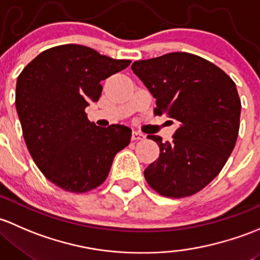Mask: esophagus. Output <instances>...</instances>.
<instances>
[{
	"instance_id": "obj_1",
	"label": "esophagus",
	"mask_w": 260,
	"mask_h": 260,
	"mask_svg": "<svg viewBox=\"0 0 260 260\" xmlns=\"http://www.w3.org/2000/svg\"><path fill=\"white\" fill-rule=\"evenodd\" d=\"M144 138H145V135L143 133H140V131H133V135H131L133 140H143Z\"/></svg>"
}]
</instances>
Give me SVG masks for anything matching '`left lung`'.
I'll use <instances>...</instances> for the list:
<instances>
[{
  "label": "left lung",
  "mask_w": 260,
  "mask_h": 260,
  "mask_svg": "<svg viewBox=\"0 0 260 260\" xmlns=\"http://www.w3.org/2000/svg\"><path fill=\"white\" fill-rule=\"evenodd\" d=\"M131 69L156 99L154 114L179 121L171 143L148 135L160 155L144 171L146 181L162 197L197 194L220 173L237 143L242 104L235 82L188 52L135 61Z\"/></svg>",
  "instance_id": "1"
}]
</instances>
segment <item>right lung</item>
<instances>
[{
    "label": "right lung",
    "instance_id": "right-lung-1",
    "mask_svg": "<svg viewBox=\"0 0 260 260\" xmlns=\"http://www.w3.org/2000/svg\"><path fill=\"white\" fill-rule=\"evenodd\" d=\"M130 63L86 46L61 45L40 53L18 75L15 103L26 146L58 188L81 194L100 186L115 155L130 144V127H99L85 112L100 99L101 81Z\"/></svg>",
    "mask_w": 260,
    "mask_h": 260
}]
</instances>
